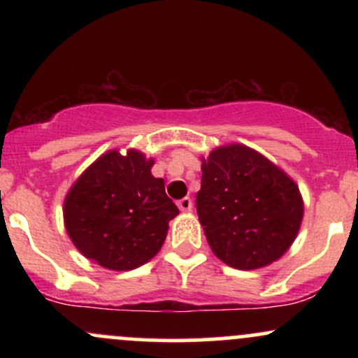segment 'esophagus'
Here are the masks:
<instances>
[{
	"mask_svg": "<svg viewBox=\"0 0 358 358\" xmlns=\"http://www.w3.org/2000/svg\"><path fill=\"white\" fill-rule=\"evenodd\" d=\"M192 207H193L192 199H188V196H185V199L178 200V208L182 212H192Z\"/></svg>",
	"mask_w": 358,
	"mask_h": 358,
	"instance_id": "obj_1",
	"label": "esophagus"
}]
</instances>
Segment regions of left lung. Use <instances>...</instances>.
<instances>
[{
    "instance_id": "left-lung-1",
    "label": "left lung",
    "mask_w": 358,
    "mask_h": 358,
    "mask_svg": "<svg viewBox=\"0 0 358 358\" xmlns=\"http://www.w3.org/2000/svg\"><path fill=\"white\" fill-rule=\"evenodd\" d=\"M196 213L212 252L242 271L286 254L305 213L296 182L252 148L231 143L202 158Z\"/></svg>"
}]
</instances>
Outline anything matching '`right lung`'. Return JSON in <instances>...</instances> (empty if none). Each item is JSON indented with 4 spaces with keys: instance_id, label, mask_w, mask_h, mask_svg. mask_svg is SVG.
Segmentation results:
<instances>
[{
    "instance_id": "add662e5",
    "label": "right lung",
    "mask_w": 358,
    "mask_h": 358,
    "mask_svg": "<svg viewBox=\"0 0 358 358\" xmlns=\"http://www.w3.org/2000/svg\"><path fill=\"white\" fill-rule=\"evenodd\" d=\"M153 158L129 148L109 150L82 171L64 200V225L84 257L113 271H131L162 249L178 207L155 178Z\"/></svg>"
}]
</instances>
